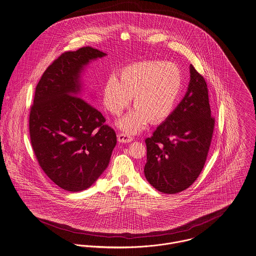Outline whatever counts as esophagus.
Masks as SVG:
<instances>
[{
	"instance_id": "1",
	"label": "esophagus",
	"mask_w": 256,
	"mask_h": 256,
	"mask_svg": "<svg viewBox=\"0 0 256 256\" xmlns=\"http://www.w3.org/2000/svg\"><path fill=\"white\" fill-rule=\"evenodd\" d=\"M117 139L120 142H130L133 140V137H131L127 134H124V133H120V134H118Z\"/></svg>"
}]
</instances>
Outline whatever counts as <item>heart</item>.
<instances>
[{
	"instance_id": "b5f03b06",
	"label": "heart",
	"mask_w": 256,
	"mask_h": 256,
	"mask_svg": "<svg viewBox=\"0 0 256 256\" xmlns=\"http://www.w3.org/2000/svg\"><path fill=\"white\" fill-rule=\"evenodd\" d=\"M118 78L110 75L102 87V102L114 116L129 106L131 96L135 108L118 121L121 130L129 134L142 131L148 122L158 124L172 114L183 88L179 66L162 60H144L122 68Z\"/></svg>"
}]
</instances>
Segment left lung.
Returning <instances> with one entry per match:
<instances>
[{
  "label": "left lung",
  "mask_w": 256,
  "mask_h": 256,
  "mask_svg": "<svg viewBox=\"0 0 256 256\" xmlns=\"http://www.w3.org/2000/svg\"><path fill=\"white\" fill-rule=\"evenodd\" d=\"M185 96L173 112L146 139L148 182L164 194H177L200 176L210 150L215 119L211 116L204 78L190 66Z\"/></svg>",
  "instance_id": "obj_1"
}]
</instances>
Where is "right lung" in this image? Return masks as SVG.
Listing matches in <instances>:
<instances>
[{
  "instance_id": "add662e5",
  "label": "right lung",
  "mask_w": 256,
  "mask_h": 256,
  "mask_svg": "<svg viewBox=\"0 0 256 256\" xmlns=\"http://www.w3.org/2000/svg\"><path fill=\"white\" fill-rule=\"evenodd\" d=\"M104 56L92 46L64 52L43 73L30 108L29 134L36 158L46 176L68 192L92 186L116 144L114 130L81 94V73Z\"/></svg>"
}]
</instances>
